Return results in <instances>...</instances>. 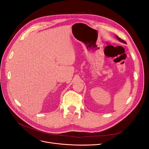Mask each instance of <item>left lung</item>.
Segmentation results:
<instances>
[{
	"label": "left lung",
	"mask_w": 149,
	"mask_h": 149,
	"mask_svg": "<svg viewBox=\"0 0 149 149\" xmlns=\"http://www.w3.org/2000/svg\"><path fill=\"white\" fill-rule=\"evenodd\" d=\"M116 38L118 39L119 42H122V43H126V42L124 41V40H122V39H120L119 37H118V36H117V35H116Z\"/></svg>",
	"instance_id": "1"
}]
</instances>
